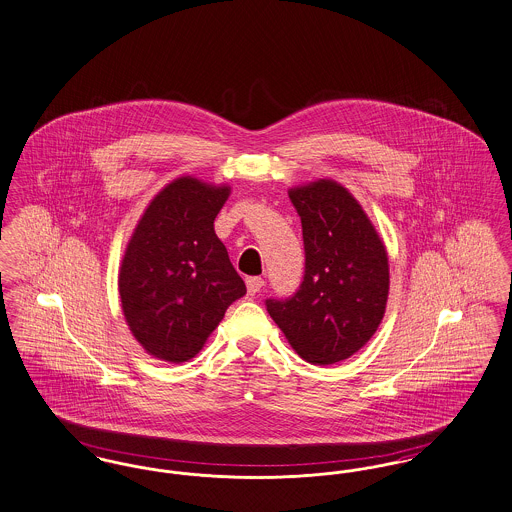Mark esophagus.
I'll use <instances>...</instances> for the list:
<instances>
[{
  "label": "esophagus",
  "mask_w": 512,
  "mask_h": 512,
  "mask_svg": "<svg viewBox=\"0 0 512 512\" xmlns=\"http://www.w3.org/2000/svg\"><path fill=\"white\" fill-rule=\"evenodd\" d=\"M245 286H247V293L249 295H257L261 292V288L265 286V280L261 276H251L245 280Z\"/></svg>",
  "instance_id": "obj_1"
}]
</instances>
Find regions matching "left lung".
<instances>
[{
	"label": "left lung",
	"mask_w": 512,
	"mask_h": 512,
	"mask_svg": "<svg viewBox=\"0 0 512 512\" xmlns=\"http://www.w3.org/2000/svg\"><path fill=\"white\" fill-rule=\"evenodd\" d=\"M288 194L301 217L305 276L290 299H268V315L303 361L334 365L365 347L384 318L388 251L340 182L320 178Z\"/></svg>",
	"instance_id": "left-lung-1"
}]
</instances>
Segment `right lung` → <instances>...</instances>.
<instances>
[{"label":"right lung","mask_w":512,"mask_h":512,"mask_svg":"<svg viewBox=\"0 0 512 512\" xmlns=\"http://www.w3.org/2000/svg\"><path fill=\"white\" fill-rule=\"evenodd\" d=\"M228 184L178 176L138 220L119 268L122 315L147 355L186 363L245 293L215 219Z\"/></svg>","instance_id":"1"}]
</instances>
